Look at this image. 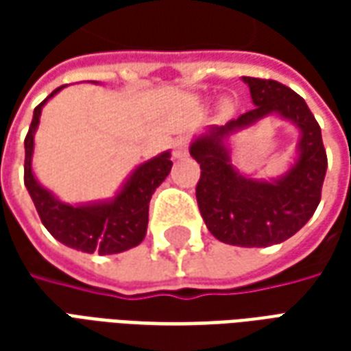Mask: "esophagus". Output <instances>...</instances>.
<instances>
[{
	"instance_id": "esophagus-1",
	"label": "esophagus",
	"mask_w": 351,
	"mask_h": 351,
	"mask_svg": "<svg viewBox=\"0 0 351 351\" xmlns=\"http://www.w3.org/2000/svg\"><path fill=\"white\" fill-rule=\"evenodd\" d=\"M188 148H190V141H188V138H176L175 143H173V158H175V160L186 158V156H188Z\"/></svg>"
}]
</instances>
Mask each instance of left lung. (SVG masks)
<instances>
[{"label": "left lung", "instance_id": "1", "mask_svg": "<svg viewBox=\"0 0 351 351\" xmlns=\"http://www.w3.org/2000/svg\"><path fill=\"white\" fill-rule=\"evenodd\" d=\"M256 107L226 125H214L190 146L201 165L195 188L199 210L218 241L244 248L284 243L316 213L325 171L322 130L308 105L291 88L276 80L243 77ZM269 114H280L302 130L300 158L278 181L246 179L230 165L225 138Z\"/></svg>", "mask_w": 351, "mask_h": 351}]
</instances>
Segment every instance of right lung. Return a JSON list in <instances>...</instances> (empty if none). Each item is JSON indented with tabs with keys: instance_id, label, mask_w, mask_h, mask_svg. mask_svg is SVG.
Instances as JSON below:
<instances>
[{
	"instance_id": "add662e5",
	"label": "right lung",
	"mask_w": 351,
	"mask_h": 351,
	"mask_svg": "<svg viewBox=\"0 0 351 351\" xmlns=\"http://www.w3.org/2000/svg\"><path fill=\"white\" fill-rule=\"evenodd\" d=\"M62 88L64 86L56 88L34 110V120L24 138V184L34 199L43 226L62 244L86 254L97 252L101 256L130 250L145 239L148 226V203L156 188L165 180V176L173 167L171 154L163 152L138 165L128 178V182L123 184L120 193L108 203L73 206L58 201L49 190H45L37 182L32 171V156L34 135L39 125L43 105Z\"/></svg>"
}]
</instances>
